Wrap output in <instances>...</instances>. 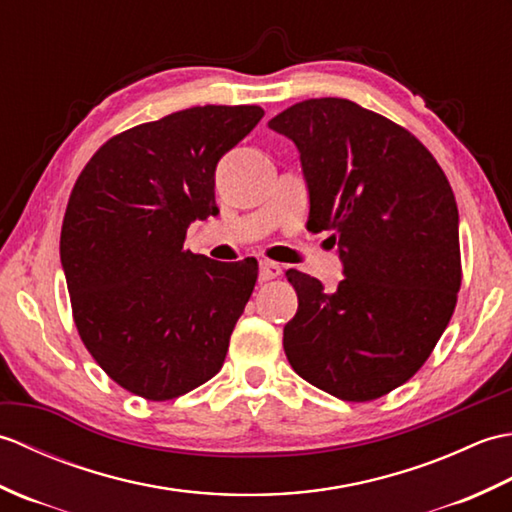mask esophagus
<instances>
[{
    "label": "esophagus",
    "instance_id": "obj_1",
    "mask_svg": "<svg viewBox=\"0 0 512 512\" xmlns=\"http://www.w3.org/2000/svg\"><path fill=\"white\" fill-rule=\"evenodd\" d=\"M281 275V266L275 262H259V281H270V279H277Z\"/></svg>",
    "mask_w": 512,
    "mask_h": 512
}]
</instances>
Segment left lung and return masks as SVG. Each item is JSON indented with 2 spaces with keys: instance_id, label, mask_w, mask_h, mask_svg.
<instances>
[{
  "instance_id": "8db88e82",
  "label": "left lung",
  "mask_w": 512,
  "mask_h": 512,
  "mask_svg": "<svg viewBox=\"0 0 512 512\" xmlns=\"http://www.w3.org/2000/svg\"><path fill=\"white\" fill-rule=\"evenodd\" d=\"M268 127L299 149L312 233L332 231L334 292L299 270L284 328L292 369L328 394L365 402L418 372L451 321L462 284L458 204L420 140L347 99H310Z\"/></svg>"
}]
</instances>
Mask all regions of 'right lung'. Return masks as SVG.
Returning a JSON list of instances; mask_svg holds the SVG:
<instances>
[{
	"mask_svg": "<svg viewBox=\"0 0 512 512\" xmlns=\"http://www.w3.org/2000/svg\"><path fill=\"white\" fill-rule=\"evenodd\" d=\"M257 105H204L107 140L76 180L61 266L81 341L114 383L171 400L222 369L257 262L184 250L217 215L215 167L253 132Z\"/></svg>",
	"mask_w": 512,
	"mask_h": 512,
	"instance_id": "1",
	"label": "right lung"
}]
</instances>
